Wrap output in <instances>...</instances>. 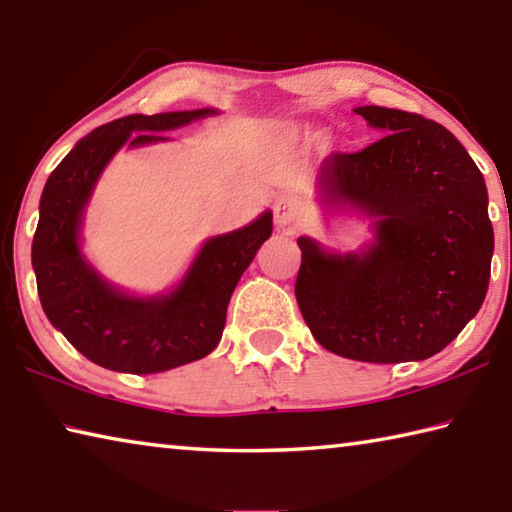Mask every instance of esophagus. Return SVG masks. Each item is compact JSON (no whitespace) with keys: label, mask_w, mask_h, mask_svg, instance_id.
<instances>
[{"label":"esophagus","mask_w":512,"mask_h":512,"mask_svg":"<svg viewBox=\"0 0 512 512\" xmlns=\"http://www.w3.org/2000/svg\"><path fill=\"white\" fill-rule=\"evenodd\" d=\"M273 216H275L277 228H282V230L291 228V225L296 223L298 216H300V201L291 194L277 196L275 205H273Z\"/></svg>","instance_id":"obj_1"}]
</instances>
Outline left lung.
Segmentation results:
<instances>
[{"mask_svg": "<svg viewBox=\"0 0 512 512\" xmlns=\"http://www.w3.org/2000/svg\"><path fill=\"white\" fill-rule=\"evenodd\" d=\"M388 135L332 153L318 183L329 203L375 219L366 253L332 255L300 237L296 300L314 339L345 359L422 361L481 309L495 235L488 192L463 144L415 112L361 106Z\"/></svg>", "mask_w": 512, "mask_h": 512, "instance_id": "left-lung-1", "label": "left lung"}]
</instances>
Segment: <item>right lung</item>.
Wrapping results in <instances>:
<instances>
[{"mask_svg": "<svg viewBox=\"0 0 512 512\" xmlns=\"http://www.w3.org/2000/svg\"><path fill=\"white\" fill-rule=\"evenodd\" d=\"M214 112L128 115L94 128L51 171L42 189L31 246L42 309L49 323L101 368L151 375L207 357L221 341L239 277L271 237L273 214L264 212L246 228L207 239L185 280L155 298L126 296L110 287L81 255L83 210L112 155L126 142L144 146L167 140L162 131Z\"/></svg>", "mask_w": 512, "mask_h": 512, "instance_id": "obj_1", "label": "right lung"}]
</instances>
